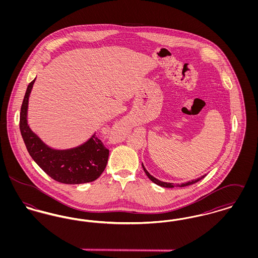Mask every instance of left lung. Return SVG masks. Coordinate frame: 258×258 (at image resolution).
I'll return each mask as SVG.
<instances>
[{
	"mask_svg": "<svg viewBox=\"0 0 258 258\" xmlns=\"http://www.w3.org/2000/svg\"><path fill=\"white\" fill-rule=\"evenodd\" d=\"M142 167H143V169H144V171L146 173V175L148 176V178L152 181V182H154L155 184H159L160 186H163V187H174V184H172V183H164V182H161L160 180H158V179H156L155 177H153L152 175H150V173L146 170V168L144 167V165H143V163H142ZM205 177V175L204 176H202V177H200V178H198V179H196V180H192V181H189V182H187V183H185V184H180L179 186H185V185H189V184H196L197 183L198 181H200L201 179H203Z\"/></svg>",
	"mask_w": 258,
	"mask_h": 258,
	"instance_id": "8db88e82",
	"label": "left lung"
}]
</instances>
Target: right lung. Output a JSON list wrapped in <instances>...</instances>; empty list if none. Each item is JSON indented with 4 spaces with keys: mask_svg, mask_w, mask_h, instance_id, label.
Returning a JSON list of instances; mask_svg holds the SVG:
<instances>
[{
    "mask_svg": "<svg viewBox=\"0 0 258 258\" xmlns=\"http://www.w3.org/2000/svg\"><path fill=\"white\" fill-rule=\"evenodd\" d=\"M34 82L35 80L27 88L19 122L21 135L30 156L48 176L62 184H84L97 180L106 167L109 150L96 134L79 147L57 151L47 147L30 130L27 123V108Z\"/></svg>",
    "mask_w": 258,
    "mask_h": 258,
    "instance_id": "obj_1",
    "label": "right lung"
}]
</instances>
